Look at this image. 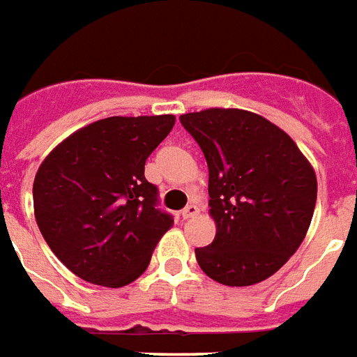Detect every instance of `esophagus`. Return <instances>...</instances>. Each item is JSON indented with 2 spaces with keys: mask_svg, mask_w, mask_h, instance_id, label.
I'll list each match as a JSON object with an SVG mask.
<instances>
[{
  "mask_svg": "<svg viewBox=\"0 0 357 357\" xmlns=\"http://www.w3.org/2000/svg\"><path fill=\"white\" fill-rule=\"evenodd\" d=\"M182 218L188 220V218H194V216H197L199 214V208H197V205H188L186 208H182Z\"/></svg>",
  "mask_w": 357,
  "mask_h": 357,
  "instance_id": "obj_1",
  "label": "esophagus"
}]
</instances>
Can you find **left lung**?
I'll return each instance as SVG.
<instances>
[{"label": "left lung", "instance_id": "8db88e82", "mask_svg": "<svg viewBox=\"0 0 357 357\" xmlns=\"http://www.w3.org/2000/svg\"><path fill=\"white\" fill-rule=\"evenodd\" d=\"M181 124L208 165L216 237L195 248L203 273L226 286H252L282 267L309 231L314 169L291 137L256 112L205 109Z\"/></svg>", "mask_w": 357, "mask_h": 357}]
</instances>
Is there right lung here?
I'll list each match as a JSON object with an SVG mask.
<instances>
[{"label": "right lung", "mask_w": 357, "mask_h": 357, "mask_svg": "<svg viewBox=\"0 0 357 357\" xmlns=\"http://www.w3.org/2000/svg\"><path fill=\"white\" fill-rule=\"evenodd\" d=\"M173 114L111 116L80 128L41 163L33 211L56 258L86 282L120 288L149 267L173 216L158 208L144 163Z\"/></svg>", "instance_id": "obj_1"}]
</instances>
